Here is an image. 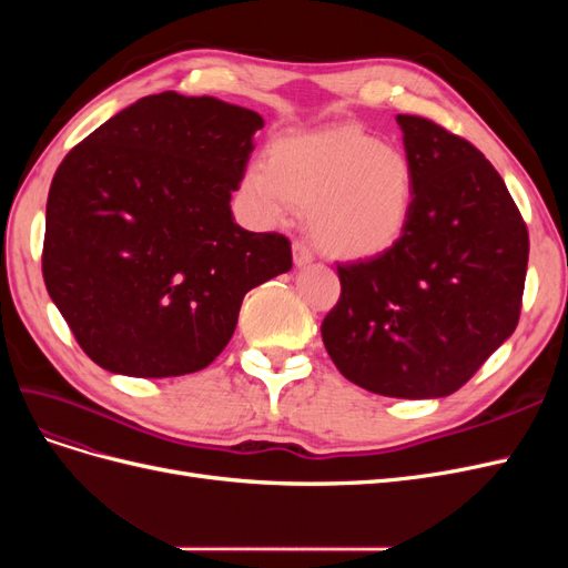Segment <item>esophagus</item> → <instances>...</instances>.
Here are the masks:
<instances>
[{"mask_svg":"<svg viewBox=\"0 0 568 568\" xmlns=\"http://www.w3.org/2000/svg\"><path fill=\"white\" fill-rule=\"evenodd\" d=\"M313 263V251L307 248L303 242H294V265L296 267H307Z\"/></svg>","mask_w":568,"mask_h":568,"instance_id":"obj_1","label":"esophagus"}]
</instances>
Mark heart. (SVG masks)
Returning a JSON list of instances; mask_svg holds the SVG:
<instances>
[{"label": "heart", "mask_w": 568, "mask_h": 568, "mask_svg": "<svg viewBox=\"0 0 568 568\" xmlns=\"http://www.w3.org/2000/svg\"><path fill=\"white\" fill-rule=\"evenodd\" d=\"M253 215L280 225L307 211L315 246L336 261H372L400 242L415 209V168L407 153L359 125L284 134L270 159L242 178Z\"/></svg>", "instance_id": "b5f03b06"}]
</instances>
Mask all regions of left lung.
Here are the masks:
<instances>
[{
  "label": "left lung",
  "mask_w": 568,
  "mask_h": 568,
  "mask_svg": "<svg viewBox=\"0 0 568 568\" xmlns=\"http://www.w3.org/2000/svg\"><path fill=\"white\" fill-rule=\"evenodd\" d=\"M415 209L388 253L338 265L324 348L348 382L388 398H443L517 329L526 222L490 161L419 115H398Z\"/></svg>",
  "instance_id": "obj_1"
}]
</instances>
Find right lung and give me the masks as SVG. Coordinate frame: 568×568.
Wrapping results in <instances>:
<instances>
[{"label": "right lung", "mask_w": 568, "mask_h": 568, "mask_svg": "<svg viewBox=\"0 0 568 568\" xmlns=\"http://www.w3.org/2000/svg\"><path fill=\"white\" fill-rule=\"evenodd\" d=\"M255 111L151 94L80 142L51 180L42 274L80 348L113 374L165 379L209 367L244 296L291 270L277 232H248L230 201Z\"/></svg>", "instance_id": "add662e5"}]
</instances>
